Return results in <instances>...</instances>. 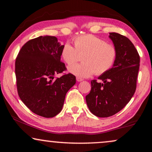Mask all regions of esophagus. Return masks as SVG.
<instances>
[{"label":"esophagus","mask_w":152,"mask_h":152,"mask_svg":"<svg viewBox=\"0 0 152 152\" xmlns=\"http://www.w3.org/2000/svg\"><path fill=\"white\" fill-rule=\"evenodd\" d=\"M76 80L78 82H81L82 80H84V79H82L81 78H79V77H76Z\"/></svg>","instance_id":"esophagus-1"}]
</instances>
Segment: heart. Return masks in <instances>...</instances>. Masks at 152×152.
Masks as SVG:
<instances>
[{
	"mask_svg": "<svg viewBox=\"0 0 152 152\" xmlns=\"http://www.w3.org/2000/svg\"><path fill=\"white\" fill-rule=\"evenodd\" d=\"M73 41L74 47L69 42L62 46L61 56L64 61L72 65L78 60V54L84 53L82 63L69 67L70 72L79 78H88L94 73L102 75L113 68L117 56L114 45L92 34L76 36Z\"/></svg>",
	"mask_w": 152,
	"mask_h": 152,
	"instance_id": "heart-1",
	"label": "heart"
}]
</instances>
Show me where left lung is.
I'll list each match as a JSON object with an SVG mask.
<instances>
[{"instance_id": "8db88e82", "label": "left lung", "mask_w": 152, "mask_h": 152, "mask_svg": "<svg viewBox=\"0 0 152 152\" xmlns=\"http://www.w3.org/2000/svg\"><path fill=\"white\" fill-rule=\"evenodd\" d=\"M117 51L113 68L91 81V91L86 95L89 110L99 117H109L119 112L134 94L140 68V55L133 43L127 37L110 33Z\"/></svg>"}]
</instances>
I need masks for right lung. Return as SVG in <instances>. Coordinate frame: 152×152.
Instances as JSON below:
<instances>
[{"label": "right lung", "instance_id": "1", "mask_svg": "<svg viewBox=\"0 0 152 152\" xmlns=\"http://www.w3.org/2000/svg\"><path fill=\"white\" fill-rule=\"evenodd\" d=\"M62 46L56 37L40 36L25 43L15 60L18 94L33 113L43 117L60 113L67 92L76 83L70 73L54 77L66 70L60 61Z\"/></svg>", "mask_w": 152, "mask_h": 152}]
</instances>
